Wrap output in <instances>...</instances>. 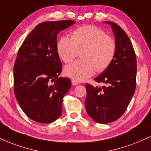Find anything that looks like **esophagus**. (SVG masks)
Here are the masks:
<instances>
[{
    "label": "esophagus",
    "instance_id": "34e87169",
    "mask_svg": "<svg viewBox=\"0 0 151 151\" xmlns=\"http://www.w3.org/2000/svg\"><path fill=\"white\" fill-rule=\"evenodd\" d=\"M79 83L78 82V81H75V80H74V79H72V84L73 86H77V85H78V84H79Z\"/></svg>",
    "mask_w": 151,
    "mask_h": 151
}]
</instances>
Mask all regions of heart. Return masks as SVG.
Segmentation results:
<instances>
[{"label":"heart","mask_w":151,"mask_h":151,"mask_svg":"<svg viewBox=\"0 0 151 151\" xmlns=\"http://www.w3.org/2000/svg\"><path fill=\"white\" fill-rule=\"evenodd\" d=\"M81 52L82 60L67 65L65 73L77 81H84L96 70L103 72L115 58L116 44L112 37L94 25H84L74 30L72 37L62 36L57 43L59 56L65 63L74 60Z\"/></svg>","instance_id":"b5f03b06"}]
</instances>
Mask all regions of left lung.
I'll use <instances>...</instances> for the list:
<instances>
[{
  "mask_svg": "<svg viewBox=\"0 0 151 151\" xmlns=\"http://www.w3.org/2000/svg\"><path fill=\"white\" fill-rule=\"evenodd\" d=\"M109 24L116 44L115 58L110 66L95 78L101 87L86 84V113L99 124L117 120L127 109L136 89V57L132 43L124 30L113 22Z\"/></svg>",
  "mask_w": 151,
  "mask_h": 151,
  "instance_id": "obj_1",
  "label": "left lung"
}]
</instances>
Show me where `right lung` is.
Masks as SVG:
<instances>
[{"label": "right lung", "instance_id": "1", "mask_svg": "<svg viewBox=\"0 0 151 151\" xmlns=\"http://www.w3.org/2000/svg\"><path fill=\"white\" fill-rule=\"evenodd\" d=\"M74 22H42L19 49L13 69L15 96L26 116L36 122L50 124L62 114V99L72 84L69 78L59 77L62 65L57 36Z\"/></svg>", "mask_w": 151, "mask_h": 151}]
</instances>
